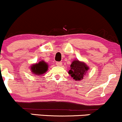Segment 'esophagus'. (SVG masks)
Wrapping results in <instances>:
<instances>
[{
  "instance_id": "1",
  "label": "esophagus",
  "mask_w": 122,
  "mask_h": 122,
  "mask_svg": "<svg viewBox=\"0 0 122 122\" xmlns=\"http://www.w3.org/2000/svg\"><path fill=\"white\" fill-rule=\"evenodd\" d=\"M62 62H59V61H57V62H56V65L57 66H61V65H62Z\"/></svg>"
}]
</instances>
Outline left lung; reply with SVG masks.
Returning a JSON list of instances; mask_svg holds the SVG:
<instances>
[{
    "label": "left lung",
    "instance_id": "left-lung-1",
    "mask_svg": "<svg viewBox=\"0 0 122 122\" xmlns=\"http://www.w3.org/2000/svg\"><path fill=\"white\" fill-rule=\"evenodd\" d=\"M88 70V67L84 62H80L78 60H75L70 66V70L68 71L69 74L75 80H81L83 76Z\"/></svg>",
    "mask_w": 122,
    "mask_h": 122
}]
</instances>
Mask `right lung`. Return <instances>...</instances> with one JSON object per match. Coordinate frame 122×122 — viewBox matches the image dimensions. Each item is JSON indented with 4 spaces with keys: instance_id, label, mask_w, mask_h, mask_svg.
Segmentation results:
<instances>
[{
    "instance_id": "1",
    "label": "right lung",
    "mask_w": 122,
    "mask_h": 122,
    "mask_svg": "<svg viewBox=\"0 0 122 122\" xmlns=\"http://www.w3.org/2000/svg\"><path fill=\"white\" fill-rule=\"evenodd\" d=\"M32 72L35 74H37L38 76L42 75L45 73L48 70V64L44 61H42L38 64L33 65L31 67Z\"/></svg>"
}]
</instances>
